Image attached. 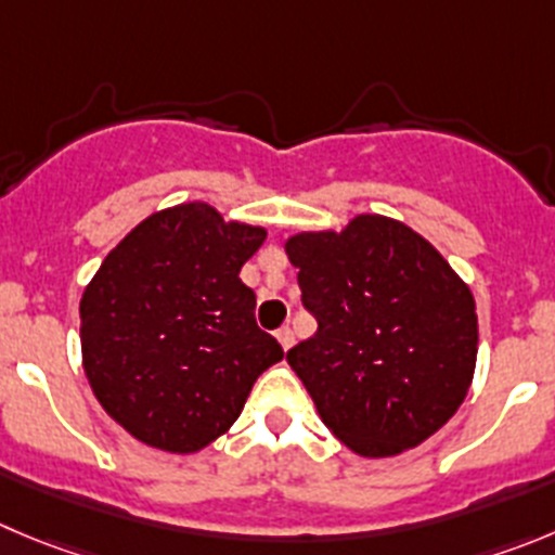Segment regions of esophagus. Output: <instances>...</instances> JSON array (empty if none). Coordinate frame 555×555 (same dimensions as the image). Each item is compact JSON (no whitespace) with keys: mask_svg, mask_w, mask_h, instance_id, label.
<instances>
[{"mask_svg":"<svg viewBox=\"0 0 555 555\" xmlns=\"http://www.w3.org/2000/svg\"><path fill=\"white\" fill-rule=\"evenodd\" d=\"M276 339H279V345H282L284 350H289V348H293V341H295L293 328H289V325H282V328L276 331Z\"/></svg>","mask_w":555,"mask_h":555,"instance_id":"obj_1","label":"esophagus"}]
</instances>
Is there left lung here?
Returning <instances> with one entry per match:
<instances>
[{"instance_id": "obj_1", "label": "left lung", "mask_w": 555, "mask_h": 555, "mask_svg": "<svg viewBox=\"0 0 555 555\" xmlns=\"http://www.w3.org/2000/svg\"><path fill=\"white\" fill-rule=\"evenodd\" d=\"M318 334L287 361L325 427L364 457H391L438 433L476 366V304L411 227L359 216L341 232L287 241Z\"/></svg>"}]
</instances>
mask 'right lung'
<instances>
[{
  "label": "right lung",
  "mask_w": 555,
  "mask_h": 555,
  "mask_svg": "<svg viewBox=\"0 0 555 555\" xmlns=\"http://www.w3.org/2000/svg\"><path fill=\"white\" fill-rule=\"evenodd\" d=\"M262 227L189 202L128 232L81 295V356L103 411L133 438L189 454L243 411L284 350L257 325L243 262Z\"/></svg>",
  "instance_id": "obj_1"
}]
</instances>
